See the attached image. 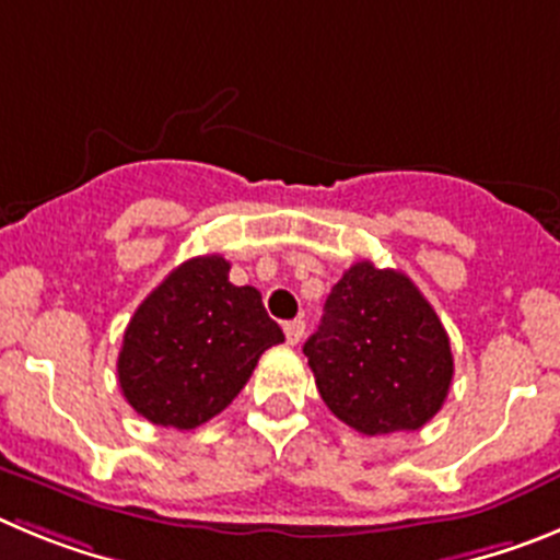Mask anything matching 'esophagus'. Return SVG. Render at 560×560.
<instances>
[{
    "instance_id": "esophagus-1",
    "label": "esophagus",
    "mask_w": 560,
    "mask_h": 560,
    "mask_svg": "<svg viewBox=\"0 0 560 560\" xmlns=\"http://www.w3.org/2000/svg\"><path fill=\"white\" fill-rule=\"evenodd\" d=\"M304 331H306V324L301 320V317H295V320H287L284 324V335H287V342H290V346H299V342L304 340Z\"/></svg>"
}]
</instances>
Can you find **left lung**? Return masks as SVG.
<instances>
[{"label": "left lung", "instance_id": "obj_1", "mask_svg": "<svg viewBox=\"0 0 560 560\" xmlns=\"http://www.w3.org/2000/svg\"><path fill=\"white\" fill-rule=\"evenodd\" d=\"M304 354L326 407L362 435L421 430L455 374L430 301L405 273L365 259L331 287Z\"/></svg>", "mask_w": 560, "mask_h": 560}]
</instances>
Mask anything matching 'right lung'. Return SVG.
<instances>
[{
  "instance_id": "add662e5",
  "label": "right lung",
  "mask_w": 560,
  "mask_h": 560,
  "mask_svg": "<svg viewBox=\"0 0 560 560\" xmlns=\"http://www.w3.org/2000/svg\"><path fill=\"white\" fill-rule=\"evenodd\" d=\"M220 254L173 270L130 317L117 360L122 396L150 424L195 430L223 412L284 340L256 287L229 281Z\"/></svg>"
}]
</instances>
